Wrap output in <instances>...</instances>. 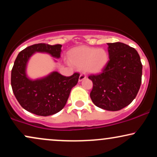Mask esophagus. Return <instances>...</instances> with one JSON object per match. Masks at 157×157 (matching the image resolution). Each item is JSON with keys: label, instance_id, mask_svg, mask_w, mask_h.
<instances>
[{"label": "esophagus", "instance_id": "esophagus-1", "mask_svg": "<svg viewBox=\"0 0 157 157\" xmlns=\"http://www.w3.org/2000/svg\"><path fill=\"white\" fill-rule=\"evenodd\" d=\"M86 75H85V74H80V77H79V81H82V80H83L84 79H86Z\"/></svg>", "mask_w": 157, "mask_h": 157}]
</instances>
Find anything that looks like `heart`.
I'll return each mask as SVG.
<instances>
[{
	"label": "heart",
	"instance_id": "obj_1",
	"mask_svg": "<svg viewBox=\"0 0 157 157\" xmlns=\"http://www.w3.org/2000/svg\"><path fill=\"white\" fill-rule=\"evenodd\" d=\"M70 60L75 66L82 67L86 72L95 74L105 68L109 61V54L102 48L82 46L71 51Z\"/></svg>",
	"mask_w": 157,
	"mask_h": 157
}]
</instances>
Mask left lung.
<instances>
[{
  "label": "left lung",
  "mask_w": 157,
  "mask_h": 157,
  "mask_svg": "<svg viewBox=\"0 0 157 157\" xmlns=\"http://www.w3.org/2000/svg\"><path fill=\"white\" fill-rule=\"evenodd\" d=\"M109 60L102 72L90 75V93L94 105L107 111L128 105L137 94L142 82V65L134 48L123 43L108 44Z\"/></svg>",
  "instance_id": "1"
}]
</instances>
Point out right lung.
<instances>
[{
  "mask_svg": "<svg viewBox=\"0 0 157 157\" xmlns=\"http://www.w3.org/2000/svg\"><path fill=\"white\" fill-rule=\"evenodd\" d=\"M61 47L60 44H34L24 48L17 55L12 69L11 85L20 105L27 111L44 117L59 112L66 105L71 89L78 82L80 74L77 72L66 77L55 71L40 80L27 78V61L35 52H46L59 58Z\"/></svg>",
  "mask_w": 157,
  "mask_h": 157,
  "instance_id": "obj_1",
  "label": "right lung"
}]
</instances>
